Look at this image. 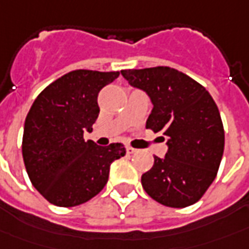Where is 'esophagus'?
<instances>
[{
	"label": "esophagus",
	"instance_id": "esophagus-1",
	"mask_svg": "<svg viewBox=\"0 0 249 249\" xmlns=\"http://www.w3.org/2000/svg\"><path fill=\"white\" fill-rule=\"evenodd\" d=\"M126 152H127V154H133L137 152V149H134V147L131 146H126Z\"/></svg>",
	"mask_w": 249,
	"mask_h": 249
}]
</instances>
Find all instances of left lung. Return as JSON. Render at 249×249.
I'll return each instance as SVG.
<instances>
[{"label":"left lung","instance_id":"8db88e82","mask_svg":"<svg viewBox=\"0 0 249 249\" xmlns=\"http://www.w3.org/2000/svg\"><path fill=\"white\" fill-rule=\"evenodd\" d=\"M153 103L146 128L168 138L164 159L142 175L146 194L168 207L196 203L213 183L225 146L218 107L205 87L179 70L157 66L121 70ZM164 140V138H162Z\"/></svg>","mask_w":249,"mask_h":249}]
</instances>
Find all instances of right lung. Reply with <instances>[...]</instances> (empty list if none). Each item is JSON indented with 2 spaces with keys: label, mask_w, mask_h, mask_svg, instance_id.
<instances>
[{
  "label": "right lung",
  "mask_w": 249,
  "mask_h": 249,
  "mask_svg": "<svg viewBox=\"0 0 249 249\" xmlns=\"http://www.w3.org/2000/svg\"><path fill=\"white\" fill-rule=\"evenodd\" d=\"M119 71L73 70L43 89L25 118L23 159L32 186L50 203L78 206L102 191L122 143L85 141L100 108L97 96Z\"/></svg>",
  "instance_id": "add662e5"
}]
</instances>
